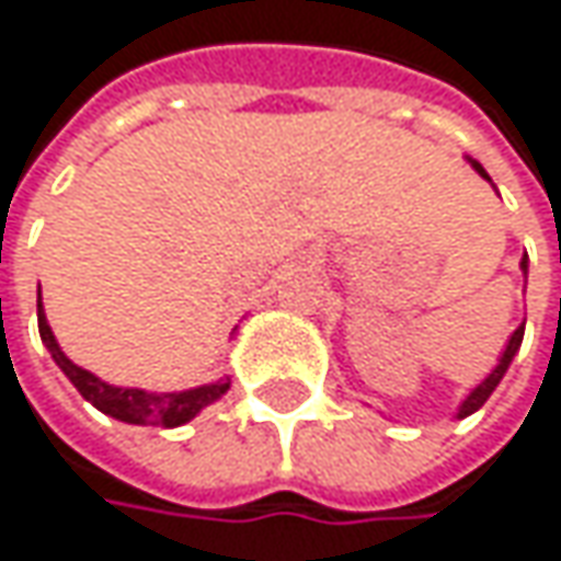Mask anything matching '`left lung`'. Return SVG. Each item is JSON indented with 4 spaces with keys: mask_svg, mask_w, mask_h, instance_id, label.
<instances>
[{
    "mask_svg": "<svg viewBox=\"0 0 561 561\" xmlns=\"http://www.w3.org/2000/svg\"><path fill=\"white\" fill-rule=\"evenodd\" d=\"M473 167H477V173H480V176H486V170H483V167H480L477 160H473ZM486 180H490V176H486ZM520 267L527 271V262H520ZM520 341H524V324H520L518 331L512 334V341H508V347H505V353H502L499 366H495V369L490 373V378H486L483 385H477V388H473V391L467 394V401H463L461 410H458V416H470L473 410H480V407L486 404V398H490L492 391H495V385H499V381H502V376L508 373V366H512V359H515V353H518Z\"/></svg>",
    "mask_w": 561,
    "mask_h": 561,
    "instance_id": "8db88e82",
    "label": "left lung"
}]
</instances>
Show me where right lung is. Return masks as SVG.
Returning <instances> with one entry per match:
<instances>
[{
  "label": "right lung",
  "mask_w": 561,
  "mask_h": 561,
  "mask_svg": "<svg viewBox=\"0 0 561 561\" xmlns=\"http://www.w3.org/2000/svg\"><path fill=\"white\" fill-rule=\"evenodd\" d=\"M37 324H41V337L46 344V351L53 353L56 366L69 376V381L81 391L84 401L103 410L106 416H116L123 423H135V426H163V430H173V426H183L188 423L198 410H205L210 401H217L230 381H214V385H202V388H192V391H180V394H148L141 388H116V385H106L98 376H91L88 369L75 366L66 353L59 351L46 316H43L41 290H37Z\"/></svg>",
  "instance_id": "add662e5"
}]
</instances>
